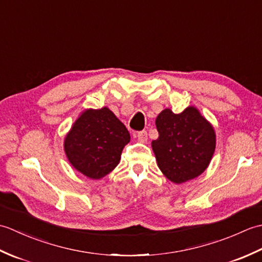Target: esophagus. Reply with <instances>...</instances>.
Wrapping results in <instances>:
<instances>
[{
    "label": "esophagus",
    "mask_w": 262,
    "mask_h": 262,
    "mask_svg": "<svg viewBox=\"0 0 262 262\" xmlns=\"http://www.w3.org/2000/svg\"><path fill=\"white\" fill-rule=\"evenodd\" d=\"M137 140L142 142V143H145L147 141V133L146 130H141L137 133Z\"/></svg>",
    "instance_id": "1"
}]
</instances>
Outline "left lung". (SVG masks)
Returning <instances> with one entry per match:
<instances>
[{"mask_svg": "<svg viewBox=\"0 0 262 262\" xmlns=\"http://www.w3.org/2000/svg\"><path fill=\"white\" fill-rule=\"evenodd\" d=\"M159 137L152 148L162 173L174 183H182L207 169L216 146L213 126L194 107L181 114L161 111L155 120Z\"/></svg>", "mask_w": 262, "mask_h": 262, "instance_id": "obj_1", "label": "left lung"}]
</instances>
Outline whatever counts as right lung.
<instances>
[{"mask_svg": "<svg viewBox=\"0 0 262 262\" xmlns=\"http://www.w3.org/2000/svg\"><path fill=\"white\" fill-rule=\"evenodd\" d=\"M130 141L125 125L107 107L88 109L76 119L64 141L70 163L90 179H101L120 161Z\"/></svg>", "mask_w": 262, "mask_h": 262, "instance_id": "add662e5", "label": "right lung"}]
</instances>
